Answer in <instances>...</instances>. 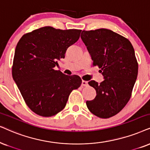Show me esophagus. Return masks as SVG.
Here are the masks:
<instances>
[{
	"instance_id": "esophagus-1",
	"label": "esophagus",
	"mask_w": 150,
	"mask_h": 150,
	"mask_svg": "<svg viewBox=\"0 0 150 150\" xmlns=\"http://www.w3.org/2000/svg\"><path fill=\"white\" fill-rule=\"evenodd\" d=\"M81 86H88V81L82 80V81H81Z\"/></svg>"
}]
</instances>
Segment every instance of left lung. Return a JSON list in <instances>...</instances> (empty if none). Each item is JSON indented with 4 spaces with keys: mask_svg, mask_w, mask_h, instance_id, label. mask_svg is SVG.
I'll return each mask as SVG.
<instances>
[{
    "mask_svg": "<svg viewBox=\"0 0 150 150\" xmlns=\"http://www.w3.org/2000/svg\"><path fill=\"white\" fill-rule=\"evenodd\" d=\"M81 39L105 79L100 84L88 81L97 95L86 106L96 116L109 118L120 112L132 96L138 69L134 49L125 37L105 28L83 30Z\"/></svg>",
    "mask_w": 150,
    "mask_h": 150,
    "instance_id": "1",
    "label": "left lung"
}]
</instances>
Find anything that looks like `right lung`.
Returning a JSON list of instances; mask_svg holds the SVG:
<instances>
[{"label":"right lung","instance_id":"obj_1","mask_svg":"<svg viewBox=\"0 0 150 150\" xmlns=\"http://www.w3.org/2000/svg\"><path fill=\"white\" fill-rule=\"evenodd\" d=\"M81 31L46 26L25 34L17 43L12 77L26 105L36 114L56 115L65 107L72 91L80 86L79 76L64 75L54 68L78 40Z\"/></svg>","mask_w":150,"mask_h":150}]
</instances>
